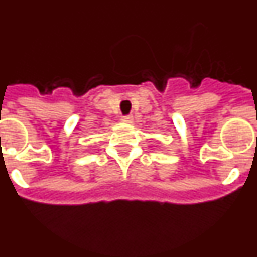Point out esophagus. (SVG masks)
I'll return each mask as SVG.
<instances>
[{"mask_svg": "<svg viewBox=\"0 0 257 257\" xmlns=\"http://www.w3.org/2000/svg\"><path fill=\"white\" fill-rule=\"evenodd\" d=\"M121 121L122 122H132L133 121V116L132 115H125V116H121Z\"/></svg>", "mask_w": 257, "mask_h": 257, "instance_id": "esophagus-1", "label": "esophagus"}]
</instances>
